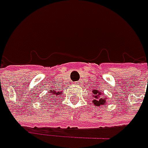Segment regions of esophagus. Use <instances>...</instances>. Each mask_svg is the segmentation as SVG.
<instances>
[{
    "instance_id": "1",
    "label": "esophagus",
    "mask_w": 148,
    "mask_h": 148,
    "mask_svg": "<svg viewBox=\"0 0 148 148\" xmlns=\"http://www.w3.org/2000/svg\"><path fill=\"white\" fill-rule=\"evenodd\" d=\"M80 84H81V83H77V85H80Z\"/></svg>"
}]
</instances>
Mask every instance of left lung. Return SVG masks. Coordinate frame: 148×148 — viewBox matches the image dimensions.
<instances>
[{
  "mask_svg": "<svg viewBox=\"0 0 148 148\" xmlns=\"http://www.w3.org/2000/svg\"><path fill=\"white\" fill-rule=\"evenodd\" d=\"M92 92L94 93L95 96H93V100H92V102H93L94 106H101L105 104H106V97H102L101 96V92L100 91H98L97 90H92Z\"/></svg>",
  "mask_w": 148,
  "mask_h": 148,
  "instance_id": "8db88e82",
  "label": "left lung"
}]
</instances>
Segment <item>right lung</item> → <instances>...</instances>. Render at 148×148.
I'll use <instances>...</instances> for the list:
<instances>
[{"label":"right lung","instance_id":"add662e5","mask_svg":"<svg viewBox=\"0 0 148 148\" xmlns=\"http://www.w3.org/2000/svg\"><path fill=\"white\" fill-rule=\"evenodd\" d=\"M49 92H50V95H52V96H54V97H56V96H59V97H61V93L62 92L61 91H55L54 90H49Z\"/></svg>","mask_w":148,"mask_h":148}]
</instances>
